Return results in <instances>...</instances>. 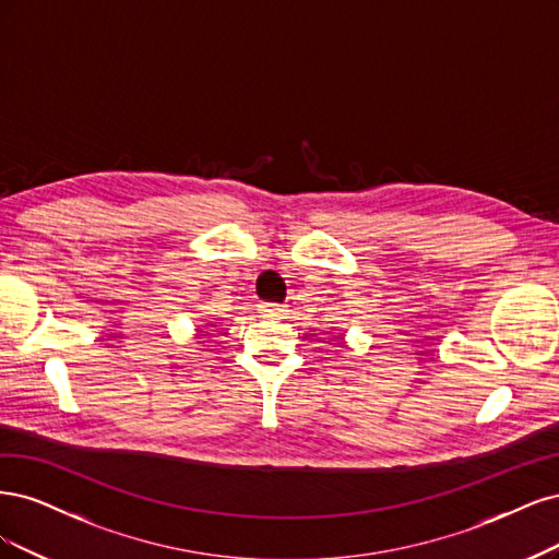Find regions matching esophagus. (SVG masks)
Wrapping results in <instances>:
<instances>
[{
  "label": "esophagus",
  "mask_w": 559,
  "mask_h": 559,
  "mask_svg": "<svg viewBox=\"0 0 559 559\" xmlns=\"http://www.w3.org/2000/svg\"><path fill=\"white\" fill-rule=\"evenodd\" d=\"M260 313L264 316V318H274V320H278V318H283V313H285V309L281 304H272V301H264V304H260Z\"/></svg>",
  "instance_id": "1"
}]
</instances>
